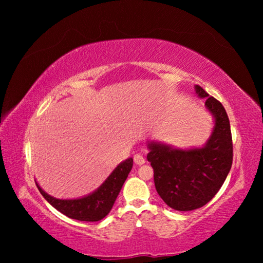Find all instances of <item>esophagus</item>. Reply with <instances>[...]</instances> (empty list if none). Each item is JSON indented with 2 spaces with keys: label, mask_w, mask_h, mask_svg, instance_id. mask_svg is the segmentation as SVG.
Wrapping results in <instances>:
<instances>
[{
  "label": "esophagus",
  "mask_w": 263,
  "mask_h": 263,
  "mask_svg": "<svg viewBox=\"0 0 263 263\" xmlns=\"http://www.w3.org/2000/svg\"><path fill=\"white\" fill-rule=\"evenodd\" d=\"M133 160H135V162H136L137 164H139V166H140V164H144V163L146 162V161H145L144 155H142V154H139V153L136 154L135 157H133Z\"/></svg>",
  "instance_id": "1"
}]
</instances>
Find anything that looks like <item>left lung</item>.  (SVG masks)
<instances>
[{"label":"left lung","mask_w":263,"mask_h":263,"mask_svg":"<svg viewBox=\"0 0 263 263\" xmlns=\"http://www.w3.org/2000/svg\"><path fill=\"white\" fill-rule=\"evenodd\" d=\"M198 96L215 116L210 139L202 148L173 149L161 144H148L147 160L154 169V184L163 202L174 210L191 211L215 197L228 176L233 161V144L229 116L215 97L196 86Z\"/></svg>","instance_id":"obj_1"}]
</instances>
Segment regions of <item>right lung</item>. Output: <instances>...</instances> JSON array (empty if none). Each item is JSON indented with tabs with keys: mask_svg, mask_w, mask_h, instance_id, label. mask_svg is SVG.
Returning a JSON list of instances; mask_svg holds the SVG:
<instances>
[{
	"mask_svg": "<svg viewBox=\"0 0 263 263\" xmlns=\"http://www.w3.org/2000/svg\"><path fill=\"white\" fill-rule=\"evenodd\" d=\"M132 166V158L125 160L115 169L112 174L95 193L79 199H57L47 195L37 183L35 184L44 198L65 216L81 221H99L103 219L112 209L116 198H117L124 182L127 179Z\"/></svg>",
	"mask_w": 263,
	"mask_h": 263,
	"instance_id": "add662e5",
	"label": "right lung"
}]
</instances>
